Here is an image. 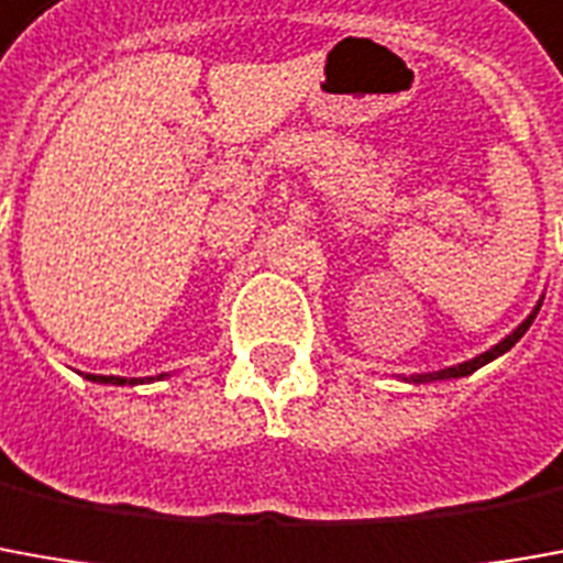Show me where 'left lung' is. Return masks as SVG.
Listing matches in <instances>:
<instances>
[{"instance_id": "left-lung-1", "label": "left lung", "mask_w": 563, "mask_h": 563, "mask_svg": "<svg viewBox=\"0 0 563 563\" xmlns=\"http://www.w3.org/2000/svg\"><path fill=\"white\" fill-rule=\"evenodd\" d=\"M540 306H542V297L537 300V306H533V312L527 316L518 328L511 333H506L496 346H490L487 352H482V355H475V358H468V362H460V364H453V367H441V371H429V374H410V377H401L405 383H413V386H420V383H435V379H460V377H468V374H475L478 367H484V364H490L494 358H499V355H506L521 336L527 333V328L533 324V319H537V312H540Z\"/></svg>"}]
</instances>
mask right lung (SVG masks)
I'll return each instance as SVG.
<instances>
[{
  "label": "right lung",
  "mask_w": 563,
  "mask_h": 563,
  "mask_svg": "<svg viewBox=\"0 0 563 563\" xmlns=\"http://www.w3.org/2000/svg\"><path fill=\"white\" fill-rule=\"evenodd\" d=\"M170 374H158V377H103V374H85L91 383H103V386H141V383H153V379H165Z\"/></svg>",
  "instance_id": "add662e5"
}]
</instances>
